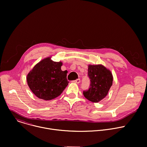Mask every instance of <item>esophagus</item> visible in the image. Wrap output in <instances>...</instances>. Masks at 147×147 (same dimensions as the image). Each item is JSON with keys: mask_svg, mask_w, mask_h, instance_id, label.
Wrapping results in <instances>:
<instances>
[{"mask_svg": "<svg viewBox=\"0 0 147 147\" xmlns=\"http://www.w3.org/2000/svg\"><path fill=\"white\" fill-rule=\"evenodd\" d=\"M80 81H81V80H80V78H78V79H77V80H76L73 81V82H74V83H77V84H79V83L80 82Z\"/></svg>", "mask_w": 147, "mask_h": 147, "instance_id": "1", "label": "esophagus"}]
</instances>
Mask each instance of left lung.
Returning a JSON list of instances; mask_svg holds the SVG:
<instances>
[{
    "label": "left lung",
    "instance_id": "left-lung-1",
    "mask_svg": "<svg viewBox=\"0 0 147 147\" xmlns=\"http://www.w3.org/2000/svg\"><path fill=\"white\" fill-rule=\"evenodd\" d=\"M88 76L90 86L83 91V94L89 101L97 103L107 96L113 84V75L106 67L98 65L88 66Z\"/></svg>",
    "mask_w": 147,
    "mask_h": 147
}]
</instances>
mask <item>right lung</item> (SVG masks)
Masks as SVG:
<instances>
[{
	"instance_id": "add662e5",
	"label": "right lung",
	"mask_w": 147,
	"mask_h": 147,
	"mask_svg": "<svg viewBox=\"0 0 147 147\" xmlns=\"http://www.w3.org/2000/svg\"><path fill=\"white\" fill-rule=\"evenodd\" d=\"M61 62L45 58L29 73L26 79L29 87L39 99L52 100L59 96L69 84L67 73L62 71Z\"/></svg>"
}]
</instances>
